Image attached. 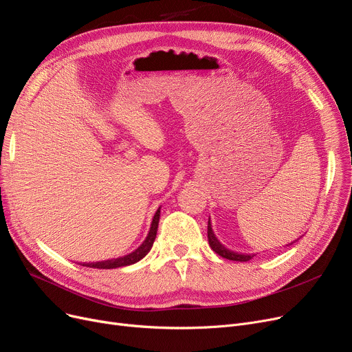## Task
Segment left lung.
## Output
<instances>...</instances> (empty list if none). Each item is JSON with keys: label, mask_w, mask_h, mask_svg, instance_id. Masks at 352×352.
Returning a JSON list of instances; mask_svg holds the SVG:
<instances>
[{"label": "left lung", "mask_w": 352, "mask_h": 352, "mask_svg": "<svg viewBox=\"0 0 352 352\" xmlns=\"http://www.w3.org/2000/svg\"><path fill=\"white\" fill-rule=\"evenodd\" d=\"M207 237H208V244L210 248L216 252L219 256L224 257V258H228V261H234V262H249L250 258L254 257V254H249V253H237V252H233L230 249L224 248L223 244L220 243V240L216 237V234H214L212 228H211V224H210V220H208V226H207Z\"/></svg>", "instance_id": "8db88e82"}]
</instances>
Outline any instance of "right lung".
<instances>
[{"label": "right lung", "mask_w": 352, "mask_h": 352, "mask_svg": "<svg viewBox=\"0 0 352 352\" xmlns=\"http://www.w3.org/2000/svg\"><path fill=\"white\" fill-rule=\"evenodd\" d=\"M160 214H161V207L157 210L154 219H152L151 228H149V233H148L146 239L142 241V244L138 249L133 250L132 253H129L126 256L109 258V261H103V262H91V263L89 262V263H83V266L94 267V269H116V267H124V266H129V265L140 262L141 258H144L148 254V252L152 248V244H154V241H155L157 232H158V223H160Z\"/></svg>", "instance_id": "1"}]
</instances>
